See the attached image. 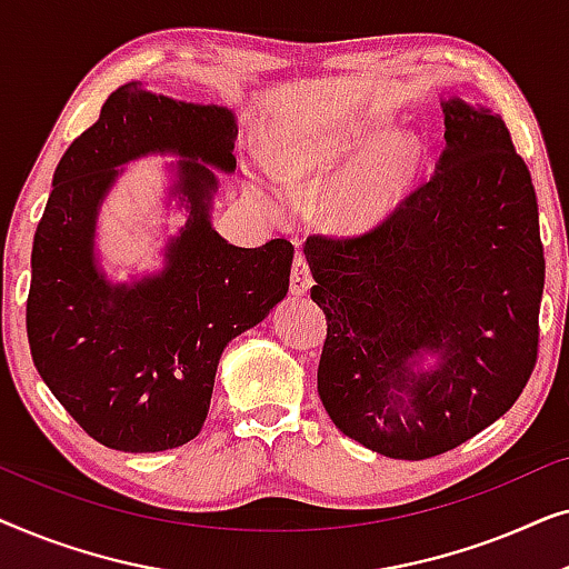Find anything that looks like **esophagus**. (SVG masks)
<instances>
[{
	"instance_id": "1",
	"label": "esophagus",
	"mask_w": 569,
	"mask_h": 569,
	"mask_svg": "<svg viewBox=\"0 0 569 569\" xmlns=\"http://www.w3.org/2000/svg\"><path fill=\"white\" fill-rule=\"evenodd\" d=\"M313 284V274H310V263L302 253L295 256L292 271H290V292L292 295H306Z\"/></svg>"
}]
</instances>
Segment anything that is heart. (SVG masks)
<instances>
[{
	"instance_id": "b5f03b06",
	"label": "heart",
	"mask_w": 569,
	"mask_h": 569,
	"mask_svg": "<svg viewBox=\"0 0 569 569\" xmlns=\"http://www.w3.org/2000/svg\"><path fill=\"white\" fill-rule=\"evenodd\" d=\"M372 139L370 131H331V134H295L277 147L279 166L292 178L323 176L341 160L362 150ZM415 144L409 139H391L380 150L360 162L339 189L333 191V214L352 228H365L391 212L407 193L415 173Z\"/></svg>"
}]
</instances>
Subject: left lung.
I'll list each match as a JSON object with an SVG mask.
<instances>
[{
	"instance_id": "left-lung-1",
	"label": "left lung",
	"mask_w": 569,
	"mask_h": 569,
	"mask_svg": "<svg viewBox=\"0 0 569 569\" xmlns=\"http://www.w3.org/2000/svg\"><path fill=\"white\" fill-rule=\"evenodd\" d=\"M430 181L360 236H310L326 313L318 393L347 438L422 461L500 419L539 357L543 246L531 173L500 116L446 100ZM425 351L439 368L415 373Z\"/></svg>"
}]
</instances>
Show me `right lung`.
I'll use <instances>...</instances> for the list:
<instances>
[{
    "label": "right lung",
    "instance_id": "right-lung-1",
    "mask_svg": "<svg viewBox=\"0 0 569 569\" xmlns=\"http://www.w3.org/2000/svg\"><path fill=\"white\" fill-rule=\"evenodd\" d=\"M236 137L228 108L154 96L134 80L108 96L59 160L30 256L28 341L51 393L106 448L158 453L197 438L222 349L290 287V240L238 248L209 222V166L236 170ZM150 151L184 158L177 190L190 222L160 276L111 286L91 256L97 207L118 166Z\"/></svg>",
    "mask_w": 569,
    "mask_h": 569
}]
</instances>
